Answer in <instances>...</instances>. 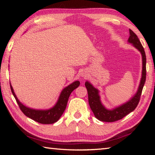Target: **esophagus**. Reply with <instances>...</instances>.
Segmentation results:
<instances>
[{
  "label": "esophagus",
  "instance_id": "obj_1",
  "mask_svg": "<svg viewBox=\"0 0 155 155\" xmlns=\"http://www.w3.org/2000/svg\"><path fill=\"white\" fill-rule=\"evenodd\" d=\"M87 73H86L85 71H83L81 73V77L85 78L86 77H87Z\"/></svg>",
  "mask_w": 155,
  "mask_h": 155
}]
</instances>
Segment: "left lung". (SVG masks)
<instances>
[{
	"instance_id": "8db88e82",
	"label": "left lung",
	"mask_w": 155,
	"mask_h": 155,
	"mask_svg": "<svg viewBox=\"0 0 155 155\" xmlns=\"http://www.w3.org/2000/svg\"><path fill=\"white\" fill-rule=\"evenodd\" d=\"M128 42L132 44V46L140 52L141 58H142V71H141L140 83L137 92L132 98H130V100H128L125 103L115 107L114 108L108 109L102 103L101 96H100V91L98 89L94 87L90 81H87L85 83L88 93V101L90 107L95 117L100 121L112 122L122 119L129 113L134 111L140 102L141 91L146 82V54L137 36L130 29H129V38H128Z\"/></svg>"
}]
</instances>
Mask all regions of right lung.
<instances>
[{"label":"right lung","instance_id":"add662e5","mask_svg":"<svg viewBox=\"0 0 155 155\" xmlns=\"http://www.w3.org/2000/svg\"><path fill=\"white\" fill-rule=\"evenodd\" d=\"M79 85V81H75L63 89L59 94V96L57 99L56 103L51 108L46 109H37L30 108V107H27L21 103L16 95H15L12 84L10 83L12 92L14 98L16 100L17 103L19 105L21 111L23 112V114L26 116L29 117V118L35 120V121L40 123V124H53V123L58 121L62 115L63 113L64 112L65 108H66L70 94L72 92L73 90L77 88Z\"/></svg>","mask_w":155,"mask_h":155}]
</instances>
